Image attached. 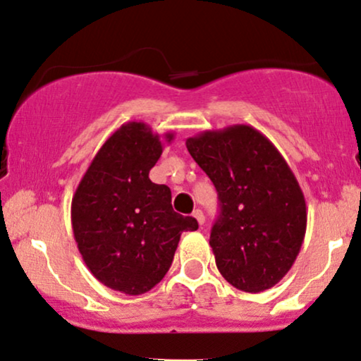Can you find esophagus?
Returning <instances> with one entry per match:
<instances>
[{"label":"esophagus","instance_id":"esophagus-1","mask_svg":"<svg viewBox=\"0 0 361 361\" xmlns=\"http://www.w3.org/2000/svg\"><path fill=\"white\" fill-rule=\"evenodd\" d=\"M193 218L196 221H198V225H203V223H204V214H203L202 209H195Z\"/></svg>","mask_w":361,"mask_h":361}]
</instances>
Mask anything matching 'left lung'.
Returning <instances> with one entry per match:
<instances>
[{"label": "left lung", "mask_w": 361, "mask_h": 361, "mask_svg": "<svg viewBox=\"0 0 361 361\" xmlns=\"http://www.w3.org/2000/svg\"><path fill=\"white\" fill-rule=\"evenodd\" d=\"M186 148L218 191L209 246L223 278L246 293L275 286L307 233V203L288 163L250 125L207 130Z\"/></svg>", "instance_id": "1"}]
</instances>
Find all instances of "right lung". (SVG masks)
Returning <instances> with one entry per match:
<instances>
[{
    "instance_id": "add662e5",
    "label": "right lung",
    "mask_w": 361,
    "mask_h": 361,
    "mask_svg": "<svg viewBox=\"0 0 361 361\" xmlns=\"http://www.w3.org/2000/svg\"><path fill=\"white\" fill-rule=\"evenodd\" d=\"M166 143L175 133L163 135ZM163 141L147 123L121 125L94 154L71 202V226L81 258L99 283L143 295L170 270L193 216L173 212L171 191L149 180Z\"/></svg>"
}]
</instances>
